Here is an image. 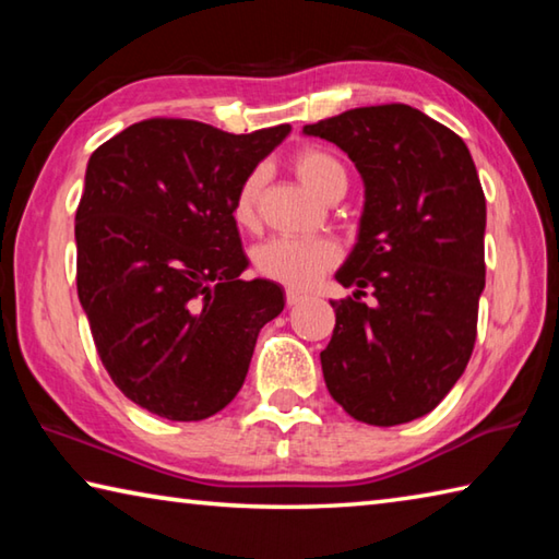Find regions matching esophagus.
<instances>
[{
  "mask_svg": "<svg viewBox=\"0 0 559 559\" xmlns=\"http://www.w3.org/2000/svg\"><path fill=\"white\" fill-rule=\"evenodd\" d=\"M302 298H306V296H302V293H298V290H286V306L288 308H296Z\"/></svg>",
  "mask_w": 559,
  "mask_h": 559,
  "instance_id": "esophagus-1",
  "label": "esophagus"
}]
</instances>
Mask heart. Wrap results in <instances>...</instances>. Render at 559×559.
Segmentation results:
<instances>
[{
    "label": "heart",
    "instance_id": "b5f03b06",
    "mask_svg": "<svg viewBox=\"0 0 559 559\" xmlns=\"http://www.w3.org/2000/svg\"><path fill=\"white\" fill-rule=\"evenodd\" d=\"M293 173L323 200L343 192L347 173L340 159L323 147H302L290 159ZM261 175L253 173L236 189L231 219L239 229H253L259 219ZM340 261V246L330 239H298V236H273L253 249V269L263 278L283 283L288 288H308Z\"/></svg>",
    "mask_w": 559,
    "mask_h": 559
}]
</instances>
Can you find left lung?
Segmentation results:
<instances>
[{
	"instance_id": "left-lung-1",
	"label": "left lung",
	"mask_w": 559,
	"mask_h": 559,
	"mask_svg": "<svg viewBox=\"0 0 559 559\" xmlns=\"http://www.w3.org/2000/svg\"><path fill=\"white\" fill-rule=\"evenodd\" d=\"M335 143L365 185L357 243L335 278V330L320 353L328 392L357 421L429 414L466 370L486 288V197L463 140L404 103L302 128ZM370 289V309L358 300Z\"/></svg>"
}]
</instances>
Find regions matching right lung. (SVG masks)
<instances>
[{
	"label": "right lung",
	"mask_w": 559,
	"mask_h": 559,
	"mask_svg": "<svg viewBox=\"0 0 559 559\" xmlns=\"http://www.w3.org/2000/svg\"><path fill=\"white\" fill-rule=\"evenodd\" d=\"M290 126L231 135L153 118L91 155L75 212V283L93 343L130 402L173 421L222 412L241 390L259 330L286 300L241 281L236 189Z\"/></svg>",
	"instance_id": "right-lung-1"
}]
</instances>
